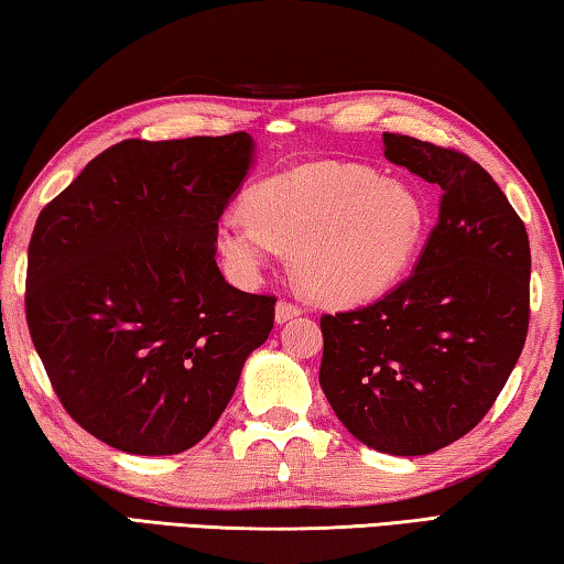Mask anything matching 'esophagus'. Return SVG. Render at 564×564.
Returning <instances> with one entry per match:
<instances>
[{
    "instance_id": "esophagus-1",
    "label": "esophagus",
    "mask_w": 564,
    "mask_h": 564,
    "mask_svg": "<svg viewBox=\"0 0 564 564\" xmlns=\"http://www.w3.org/2000/svg\"><path fill=\"white\" fill-rule=\"evenodd\" d=\"M300 315H302V307H297V304H292V302H288V300L276 302V307H274L276 325H284V322H290V319L300 317Z\"/></svg>"
}]
</instances>
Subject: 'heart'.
Listing matches in <instances>:
<instances>
[{"label":"heart","mask_w":564,"mask_h":564,"mask_svg":"<svg viewBox=\"0 0 564 564\" xmlns=\"http://www.w3.org/2000/svg\"><path fill=\"white\" fill-rule=\"evenodd\" d=\"M245 215L215 227V247L239 280L252 282L280 252L312 297L357 304L380 297L408 270L427 227L410 184L362 164L317 162L254 184Z\"/></svg>","instance_id":"heart-1"}]
</instances>
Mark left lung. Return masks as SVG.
Listing matches in <instances>:
<instances>
[{"label":"left lung","instance_id":"8db88e82","mask_svg":"<svg viewBox=\"0 0 564 564\" xmlns=\"http://www.w3.org/2000/svg\"><path fill=\"white\" fill-rule=\"evenodd\" d=\"M384 156L442 189L437 225L400 288L322 317L319 384L362 445L430 455L467 435L517 365L530 322V242L477 162L404 134Z\"/></svg>","mask_w":564,"mask_h":564}]
</instances>
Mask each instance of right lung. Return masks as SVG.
Segmentation results:
<instances>
[{
	"mask_svg": "<svg viewBox=\"0 0 564 564\" xmlns=\"http://www.w3.org/2000/svg\"><path fill=\"white\" fill-rule=\"evenodd\" d=\"M252 164L247 132L127 140L40 212L26 325L64 410L109 447H195L270 337L276 300L232 288L215 260Z\"/></svg>",
	"mask_w": 564,
	"mask_h": 564,
	"instance_id": "add662e5",
	"label": "right lung"
}]
</instances>
